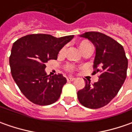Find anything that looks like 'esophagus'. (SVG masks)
Wrapping results in <instances>:
<instances>
[{"label": "esophagus", "mask_w": 132, "mask_h": 132, "mask_svg": "<svg viewBox=\"0 0 132 132\" xmlns=\"http://www.w3.org/2000/svg\"><path fill=\"white\" fill-rule=\"evenodd\" d=\"M75 80V78H73V77H68L67 78V81H74Z\"/></svg>", "instance_id": "1"}]
</instances>
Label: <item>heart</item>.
Returning a JSON list of instances; mask_svg holds the SVG:
<instances>
[{
  "mask_svg": "<svg viewBox=\"0 0 132 132\" xmlns=\"http://www.w3.org/2000/svg\"><path fill=\"white\" fill-rule=\"evenodd\" d=\"M79 49H80V51L82 52V53H84L85 51H87L89 49H91V48L93 49V46H92L91 43L89 42L88 40H82V41H81L79 43ZM64 52H65V47H64L63 48L61 49L59 53H60V54H64ZM66 69H67L68 71H73L74 70V66L73 64H68L66 66Z\"/></svg>",
  "mask_w": 132,
  "mask_h": 132,
  "instance_id": "heart-1",
  "label": "heart"
}]
</instances>
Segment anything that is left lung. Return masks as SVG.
<instances>
[{
  "label": "left lung",
  "mask_w": 132,
  "mask_h": 132,
  "mask_svg": "<svg viewBox=\"0 0 132 132\" xmlns=\"http://www.w3.org/2000/svg\"><path fill=\"white\" fill-rule=\"evenodd\" d=\"M81 37L88 39L95 48L93 73H101L93 84L85 80V87L77 93L81 104L89 109H98L108 104L119 92L126 78L128 59L123 47L104 34L85 32Z\"/></svg>",
  "instance_id": "8db88e82"
}]
</instances>
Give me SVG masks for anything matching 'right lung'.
I'll return each instance as SVG.
<instances>
[{"instance_id":"obj_1","label":"right lung","mask_w":132,"mask_h":132,"mask_svg":"<svg viewBox=\"0 0 132 132\" xmlns=\"http://www.w3.org/2000/svg\"><path fill=\"white\" fill-rule=\"evenodd\" d=\"M73 35L56 38L50 34H29L14 43L9 57L13 79L22 93L40 106L53 104L60 97L67 80L62 74L48 76L45 63L56 59L59 51Z\"/></svg>"}]
</instances>
